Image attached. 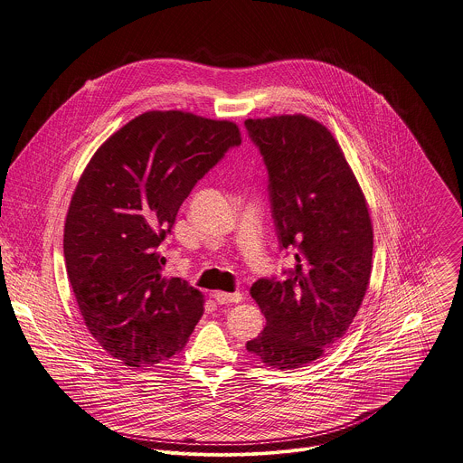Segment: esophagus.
Here are the masks:
<instances>
[{
	"label": "esophagus",
	"instance_id": "esophagus-1",
	"mask_svg": "<svg viewBox=\"0 0 463 463\" xmlns=\"http://www.w3.org/2000/svg\"><path fill=\"white\" fill-rule=\"evenodd\" d=\"M216 302L220 304H232V302H241L243 295L241 293H225V291H216L214 293Z\"/></svg>",
	"mask_w": 463,
	"mask_h": 463
}]
</instances>
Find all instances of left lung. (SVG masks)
<instances>
[{"label":"left lung","instance_id":"1","mask_svg":"<svg viewBox=\"0 0 463 463\" xmlns=\"http://www.w3.org/2000/svg\"><path fill=\"white\" fill-rule=\"evenodd\" d=\"M245 128L269 172L280 249H297L286 280L260 279L250 288L266 327L247 352L271 368H300L345 337L363 304L372 273V220L324 124L297 113L247 118Z\"/></svg>","mask_w":463,"mask_h":463}]
</instances>
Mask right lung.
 <instances>
[{
	"mask_svg": "<svg viewBox=\"0 0 463 463\" xmlns=\"http://www.w3.org/2000/svg\"><path fill=\"white\" fill-rule=\"evenodd\" d=\"M240 143L231 120L146 111L84 168L65 216V269L90 334L124 364L168 361L202 318V291L165 277L157 249L194 184Z\"/></svg>",
	"mask_w": 463,
	"mask_h": 463,
	"instance_id": "right-lung-1",
	"label": "right lung"
}]
</instances>
